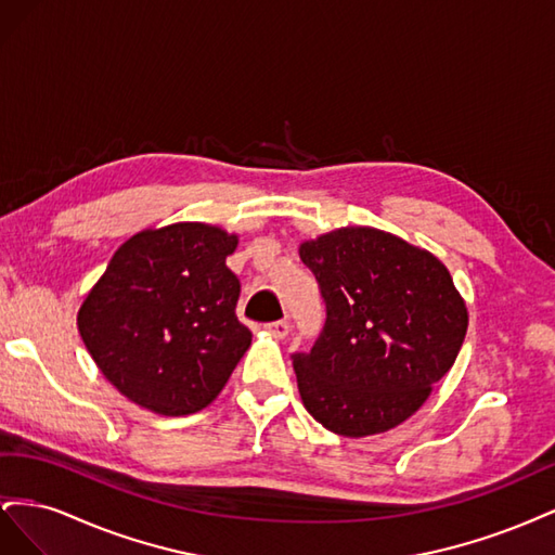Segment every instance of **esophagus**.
Masks as SVG:
<instances>
[{"label":"esophagus","instance_id":"34e87169","mask_svg":"<svg viewBox=\"0 0 555 555\" xmlns=\"http://www.w3.org/2000/svg\"><path fill=\"white\" fill-rule=\"evenodd\" d=\"M266 331L273 333L275 338H287V335H289V322H287V319H278V322L266 324Z\"/></svg>","mask_w":555,"mask_h":555}]
</instances>
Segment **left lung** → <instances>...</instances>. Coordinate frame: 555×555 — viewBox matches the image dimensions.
Instances as JSON below:
<instances>
[{
    "label": "left lung",
    "mask_w": 555,
    "mask_h": 555,
    "mask_svg": "<svg viewBox=\"0 0 555 555\" xmlns=\"http://www.w3.org/2000/svg\"><path fill=\"white\" fill-rule=\"evenodd\" d=\"M326 322L310 351H294L306 410L345 438L405 422L456 361L467 308L430 251L371 227L300 245Z\"/></svg>",
    "instance_id": "1"
}]
</instances>
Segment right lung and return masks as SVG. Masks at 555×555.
<instances>
[{
  "instance_id": "obj_1",
  "label": "right lung",
  "mask_w": 555,
  "mask_h": 555,
  "mask_svg": "<svg viewBox=\"0 0 555 555\" xmlns=\"http://www.w3.org/2000/svg\"><path fill=\"white\" fill-rule=\"evenodd\" d=\"M236 245L220 227L180 222L115 251L78 310V331L131 402L182 416L224 389L251 343L236 314L241 280L227 266Z\"/></svg>"
}]
</instances>
